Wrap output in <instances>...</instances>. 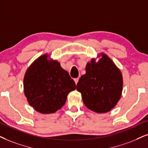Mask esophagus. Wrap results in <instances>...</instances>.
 <instances>
[{
  "mask_svg": "<svg viewBox=\"0 0 148 148\" xmlns=\"http://www.w3.org/2000/svg\"><path fill=\"white\" fill-rule=\"evenodd\" d=\"M74 81H75V82L76 84H77V82H78V81H79V77H77V78H75V79H74Z\"/></svg>",
  "mask_w": 148,
  "mask_h": 148,
  "instance_id": "esophagus-1",
  "label": "esophagus"
}]
</instances>
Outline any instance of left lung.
<instances>
[{
	"label": "left lung",
	"mask_w": 148,
	"mask_h": 148,
	"mask_svg": "<svg viewBox=\"0 0 148 148\" xmlns=\"http://www.w3.org/2000/svg\"><path fill=\"white\" fill-rule=\"evenodd\" d=\"M123 77L114 62L102 54L97 62L92 59L86 66V73L77 84L84 103L98 113L110 111L115 106L121 95Z\"/></svg>",
	"instance_id": "1"
}]
</instances>
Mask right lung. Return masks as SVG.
Returning a JSON list of instances; mask_svg holds the SVG:
<instances>
[{
    "label": "right lung",
    "instance_id": "right-lung-1",
    "mask_svg": "<svg viewBox=\"0 0 148 148\" xmlns=\"http://www.w3.org/2000/svg\"><path fill=\"white\" fill-rule=\"evenodd\" d=\"M38 58L27 69L24 92L29 103L42 114L56 112L64 105L67 95L76 88L73 79L56 60Z\"/></svg>",
    "mask_w": 148,
    "mask_h": 148
}]
</instances>
